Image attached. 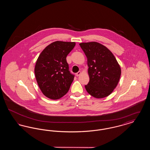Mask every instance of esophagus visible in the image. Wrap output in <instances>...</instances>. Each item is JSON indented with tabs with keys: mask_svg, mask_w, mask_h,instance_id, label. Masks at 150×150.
Returning a JSON list of instances; mask_svg holds the SVG:
<instances>
[{
	"mask_svg": "<svg viewBox=\"0 0 150 150\" xmlns=\"http://www.w3.org/2000/svg\"><path fill=\"white\" fill-rule=\"evenodd\" d=\"M80 74H81V71H79L78 72L76 73V76H79Z\"/></svg>",
	"mask_w": 150,
	"mask_h": 150,
	"instance_id": "34e87169",
	"label": "esophagus"
}]
</instances>
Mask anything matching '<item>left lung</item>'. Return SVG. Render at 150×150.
<instances>
[{
  "label": "left lung",
  "instance_id": "1",
  "mask_svg": "<svg viewBox=\"0 0 150 150\" xmlns=\"http://www.w3.org/2000/svg\"><path fill=\"white\" fill-rule=\"evenodd\" d=\"M87 58L89 81L86 91L96 98L108 96L117 85L121 68L112 53L105 45L96 42L81 43Z\"/></svg>",
  "mask_w": 150,
  "mask_h": 150
}]
</instances>
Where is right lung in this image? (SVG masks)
I'll return each mask as SVG.
<instances>
[{"mask_svg":"<svg viewBox=\"0 0 150 150\" xmlns=\"http://www.w3.org/2000/svg\"><path fill=\"white\" fill-rule=\"evenodd\" d=\"M75 42L56 41L47 46L38 58L35 75L43 94L58 100L68 92L74 76L69 70L66 57L74 48Z\"/></svg>","mask_w":150,"mask_h":150,"instance_id":"add662e5","label":"right lung"}]
</instances>
